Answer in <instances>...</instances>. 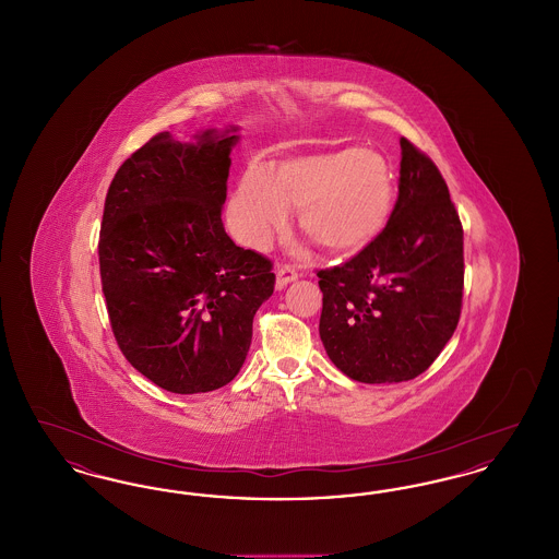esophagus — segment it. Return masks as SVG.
I'll list each match as a JSON object with an SVG mask.
<instances>
[{
  "mask_svg": "<svg viewBox=\"0 0 559 559\" xmlns=\"http://www.w3.org/2000/svg\"><path fill=\"white\" fill-rule=\"evenodd\" d=\"M297 278V272L292 266H278L276 267V287L283 289L287 287L289 283H293Z\"/></svg>",
  "mask_w": 559,
  "mask_h": 559,
  "instance_id": "34e87169",
  "label": "esophagus"
}]
</instances>
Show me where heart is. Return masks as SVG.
<instances>
[{"mask_svg":"<svg viewBox=\"0 0 559 559\" xmlns=\"http://www.w3.org/2000/svg\"><path fill=\"white\" fill-rule=\"evenodd\" d=\"M396 199L390 160L365 146L283 160L274 174L251 165L230 203L240 240L264 249L299 210L301 233L331 253L367 247L388 224Z\"/></svg>","mask_w":559,"mask_h":559,"instance_id":"1","label":"heart"}]
</instances>
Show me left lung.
I'll return each instance as SVG.
<instances>
[{
    "instance_id": "1",
    "label": "left lung",
    "mask_w": 559,
    "mask_h": 559,
    "mask_svg": "<svg viewBox=\"0 0 559 559\" xmlns=\"http://www.w3.org/2000/svg\"><path fill=\"white\" fill-rule=\"evenodd\" d=\"M400 148L388 226L352 260L319 270L322 346L360 383H400L427 371L461 317L459 213L433 160L406 138Z\"/></svg>"
}]
</instances>
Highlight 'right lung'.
Instances as JSON below:
<instances>
[{
  "label": "right lung",
  "mask_w": 559,
  "mask_h": 559,
  "mask_svg": "<svg viewBox=\"0 0 559 559\" xmlns=\"http://www.w3.org/2000/svg\"><path fill=\"white\" fill-rule=\"evenodd\" d=\"M237 130L157 133L108 187L98 258L110 326L133 369L174 394L237 377L274 292L272 262L222 224Z\"/></svg>",
  "instance_id": "add662e5"
}]
</instances>
